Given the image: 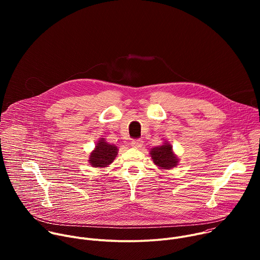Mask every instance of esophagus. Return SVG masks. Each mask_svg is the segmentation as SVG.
<instances>
[{"mask_svg": "<svg viewBox=\"0 0 260 260\" xmlns=\"http://www.w3.org/2000/svg\"><path fill=\"white\" fill-rule=\"evenodd\" d=\"M142 145H143L142 140H133L131 142V146L134 148H140V147H142Z\"/></svg>", "mask_w": 260, "mask_h": 260, "instance_id": "1", "label": "esophagus"}]
</instances>
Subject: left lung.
I'll use <instances>...</instances> for the list:
<instances>
[{
	"instance_id": "8db88e82",
	"label": "left lung",
	"mask_w": 260,
	"mask_h": 260,
	"mask_svg": "<svg viewBox=\"0 0 260 260\" xmlns=\"http://www.w3.org/2000/svg\"><path fill=\"white\" fill-rule=\"evenodd\" d=\"M150 155L153 162L162 170H171L179 162V158L173 152V146L168 142L164 143L161 146L152 148Z\"/></svg>"
}]
</instances>
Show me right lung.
Masks as SVG:
<instances>
[{"mask_svg": "<svg viewBox=\"0 0 260 260\" xmlns=\"http://www.w3.org/2000/svg\"><path fill=\"white\" fill-rule=\"evenodd\" d=\"M118 153V148L111 145L101 138L96 143L94 150L89 155V164L93 168H106L112 164Z\"/></svg>", "mask_w": 260, "mask_h": 260, "instance_id": "obj_1", "label": "right lung"}]
</instances>
